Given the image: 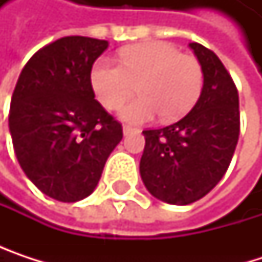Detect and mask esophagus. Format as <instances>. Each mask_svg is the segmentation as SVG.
Returning a JSON list of instances; mask_svg holds the SVG:
<instances>
[{"mask_svg":"<svg viewBox=\"0 0 262 262\" xmlns=\"http://www.w3.org/2000/svg\"><path fill=\"white\" fill-rule=\"evenodd\" d=\"M135 132H139V129H135V127H130V126H124L123 127V133L127 136V135H130V133H135Z\"/></svg>","mask_w":262,"mask_h":262,"instance_id":"obj_1","label":"esophagus"}]
</instances>
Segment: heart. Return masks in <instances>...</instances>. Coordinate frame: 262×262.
Masks as SVG:
<instances>
[{
    "label": "heart",
    "mask_w": 262,
    "mask_h": 262,
    "mask_svg": "<svg viewBox=\"0 0 262 262\" xmlns=\"http://www.w3.org/2000/svg\"><path fill=\"white\" fill-rule=\"evenodd\" d=\"M120 67L100 59L91 70L97 100L109 111L120 109L135 92L136 100L121 109V118L144 123L155 115L171 121L183 117L203 89V68L189 54L164 40L142 42L120 51Z\"/></svg>",
    "instance_id": "heart-1"
}]
</instances>
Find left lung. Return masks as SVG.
<instances>
[{
  "mask_svg": "<svg viewBox=\"0 0 262 262\" xmlns=\"http://www.w3.org/2000/svg\"><path fill=\"white\" fill-rule=\"evenodd\" d=\"M189 48L203 68L197 103L178 123L142 132V182L170 205H189L220 182L239 136V101L231 74L214 51L197 42Z\"/></svg>",
  "mask_w": 262,
  "mask_h": 262,
  "instance_id": "obj_1",
  "label": "left lung"
}]
</instances>
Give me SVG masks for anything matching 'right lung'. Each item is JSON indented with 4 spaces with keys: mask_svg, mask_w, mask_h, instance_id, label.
Segmentation results:
<instances>
[{
    "mask_svg": "<svg viewBox=\"0 0 262 262\" xmlns=\"http://www.w3.org/2000/svg\"><path fill=\"white\" fill-rule=\"evenodd\" d=\"M107 40L57 39L31 56L15 86L9 129L27 178L43 194L73 203L88 197L121 124L95 100L91 70Z\"/></svg>",
    "mask_w": 262,
    "mask_h": 262,
    "instance_id": "right-lung-1",
    "label": "right lung"
}]
</instances>
